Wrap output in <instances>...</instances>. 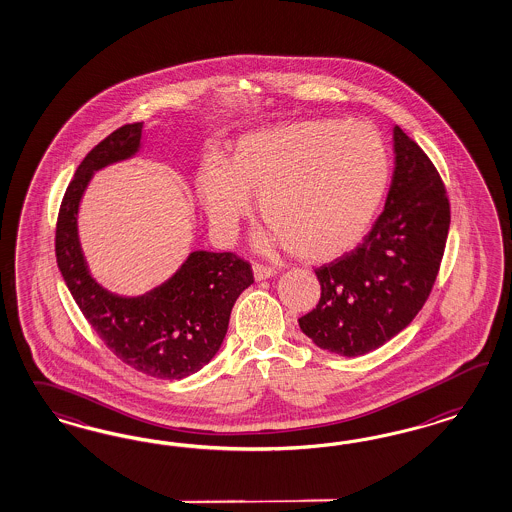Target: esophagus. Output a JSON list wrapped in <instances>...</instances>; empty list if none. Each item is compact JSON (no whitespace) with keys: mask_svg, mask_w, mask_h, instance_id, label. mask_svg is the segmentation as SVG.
I'll return each instance as SVG.
<instances>
[{"mask_svg":"<svg viewBox=\"0 0 512 512\" xmlns=\"http://www.w3.org/2000/svg\"><path fill=\"white\" fill-rule=\"evenodd\" d=\"M276 274H278V270H276V268H272V266L253 264V278L257 279V281H261V279L274 278Z\"/></svg>","mask_w":512,"mask_h":512,"instance_id":"34e87169","label":"esophagus"}]
</instances>
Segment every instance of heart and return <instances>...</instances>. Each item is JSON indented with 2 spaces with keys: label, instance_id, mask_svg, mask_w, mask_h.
I'll return each instance as SVG.
<instances>
[{
  "label": "heart",
  "instance_id": "1",
  "mask_svg": "<svg viewBox=\"0 0 512 512\" xmlns=\"http://www.w3.org/2000/svg\"><path fill=\"white\" fill-rule=\"evenodd\" d=\"M387 180V148L372 125L296 120L240 135L223 163L204 157L195 191L221 242L257 195L263 246L287 244L302 261L326 263L360 242Z\"/></svg>",
  "mask_w": 512,
  "mask_h": 512
}]
</instances>
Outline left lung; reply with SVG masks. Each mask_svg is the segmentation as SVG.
<instances>
[{"instance_id":"obj_1","label":"left lung","mask_w":512,"mask_h":512,"mask_svg":"<svg viewBox=\"0 0 512 512\" xmlns=\"http://www.w3.org/2000/svg\"><path fill=\"white\" fill-rule=\"evenodd\" d=\"M385 210L355 251L315 270L321 298L298 319L317 347L360 357L409 325L434 287L449 234L447 191L434 163L398 125Z\"/></svg>"}]
</instances>
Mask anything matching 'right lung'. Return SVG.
Instances as JSON below:
<instances>
[{
  "instance_id": "add662e5",
  "label": "right lung",
  "mask_w": 512,
  "mask_h": 512,
  "mask_svg": "<svg viewBox=\"0 0 512 512\" xmlns=\"http://www.w3.org/2000/svg\"><path fill=\"white\" fill-rule=\"evenodd\" d=\"M140 139L142 124L124 125L82 159L60 208L56 259L78 308L116 357L152 377L184 379L216 357L253 274L234 253L197 249L144 295H118L93 278L78 236L80 202L93 174L135 157Z\"/></svg>"
}]
</instances>
